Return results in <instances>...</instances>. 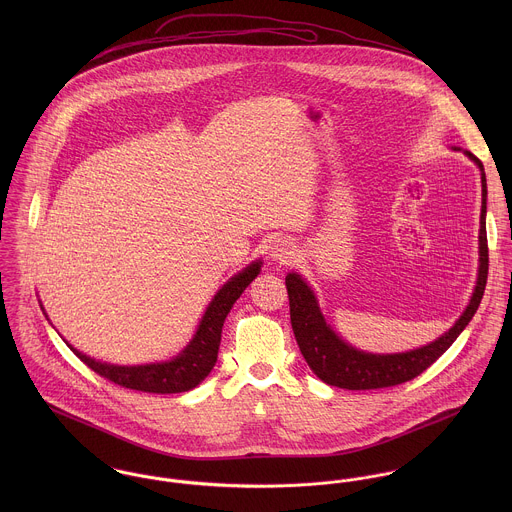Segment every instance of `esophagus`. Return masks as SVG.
Segmentation results:
<instances>
[{
  "mask_svg": "<svg viewBox=\"0 0 512 512\" xmlns=\"http://www.w3.org/2000/svg\"><path fill=\"white\" fill-rule=\"evenodd\" d=\"M272 258L278 262H290L293 258V244L288 238H278L272 244Z\"/></svg>",
  "mask_w": 512,
  "mask_h": 512,
  "instance_id": "34e87169",
  "label": "esophagus"
}]
</instances>
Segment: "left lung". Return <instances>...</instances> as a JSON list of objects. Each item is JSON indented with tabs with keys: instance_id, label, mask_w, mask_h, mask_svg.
Returning <instances> with one entry per match:
<instances>
[{
	"instance_id": "left-lung-1",
	"label": "left lung",
	"mask_w": 512,
	"mask_h": 512,
	"mask_svg": "<svg viewBox=\"0 0 512 512\" xmlns=\"http://www.w3.org/2000/svg\"><path fill=\"white\" fill-rule=\"evenodd\" d=\"M483 171V163L471 153L465 151ZM483 183V207H481V230H479V276L473 297L457 319V323L443 333L434 343L398 355H370L353 349L335 331L325 323L315 295L307 284L297 276H286V288L290 297V317H292L293 335L299 345L303 359L309 368L327 384L347 388V390H372L386 388L408 382L422 374L428 366L434 365L439 357L453 345L459 333L473 319L487 286L489 274V246H487V179L481 173Z\"/></svg>"
}]
</instances>
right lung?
I'll use <instances>...</instances> for the list:
<instances>
[{"instance_id": "1", "label": "right lung", "mask_w": 512, "mask_h": 512, "mask_svg": "<svg viewBox=\"0 0 512 512\" xmlns=\"http://www.w3.org/2000/svg\"><path fill=\"white\" fill-rule=\"evenodd\" d=\"M260 266L262 262L250 264L248 268H244L240 274H236L234 278H230V282L222 286V290L215 295V299L207 307L191 345H187V349L173 361L144 366L108 365L78 353L71 345L69 347L84 365L118 386L140 390V392H151V394L187 392L195 388L201 380H205V376L213 370L219 357L222 323L228 311L232 309L234 301L260 274Z\"/></svg>"}]
</instances>
